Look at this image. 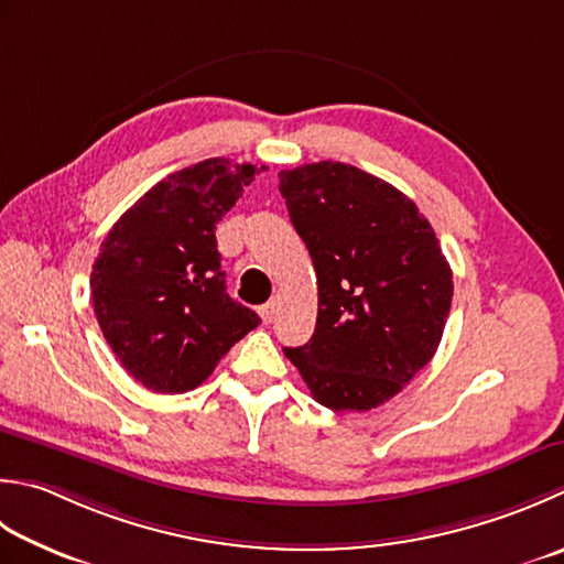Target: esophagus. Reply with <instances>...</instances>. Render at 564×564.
I'll use <instances>...</instances> for the list:
<instances>
[{
	"label": "esophagus",
	"instance_id": "34e87169",
	"mask_svg": "<svg viewBox=\"0 0 564 564\" xmlns=\"http://www.w3.org/2000/svg\"><path fill=\"white\" fill-rule=\"evenodd\" d=\"M279 301H275V297H273V301H269V303H263L261 307H259V317L263 319V323H271V319H273V315H275V311H279Z\"/></svg>",
	"mask_w": 564,
	"mask_h": 564
}]
</instances>
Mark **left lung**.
<instances>
[{
	"mask_svg": "<svg viewBox=\"0 0 564 564\" xmlns=\"http://www.w3.org/2000/svg\"><path fill=\"white\" fill-rule=\"evenodd\" d=\"M279 181L317 273L315 333L285 357L329 411H371L437 351L455 291L449 263L411 197L377 175L319 161Z\"/></svg>",
	"mask_w": 564,
	"mask_h": 564,
	"instance_id": "1",
	"label": "left lung"
}]
</instances>
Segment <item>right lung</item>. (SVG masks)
I'll use <instances>...</instances> for the list:
<instances>
[{
  "mask_svg": "<svg viewBox=\"0 0 564 564\" xmlns=\"http://www.w3.org/2000/svg\"><path fill=\"white\" fill-rule=\"evenodd\" d=\"M267 165H261V171ZM257 165L207 159L169 175L107 231L90 273L99 329L153 393H185L261 319L231 301L215 229Z\"/></svg>",
  "mask_w": 564,
  "mask_h": 564,
  "instance_id": "obj_1",
  "label": "right lung"
}]
</instances>
